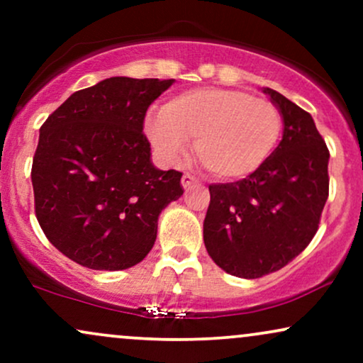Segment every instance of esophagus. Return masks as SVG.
Listing matches in <instances>:
<instances>
[{"label": "esophagus", "instance_id": "esophagus-1", "mask_svg": "<svg viewBox=\"0 0 363 363\" xmlns=\"http://www.w3.org/2000/svg\"><path fill=\"white\" fill-rule=\"evenodd\" d=\"M196 184H199V181L194 176H191V174H187V172L182 176V187H184L186 191L193 189Z\"/></svg>", "mask_w": 363, "mask_h": 363}]
</instances>
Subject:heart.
Masks as SVG:
<instances>
[{"instance_id":"heart-1","label":"heart","mask_w":363,"mask_h":363,"mask_svg":"<svg viewBox=\"0 0 363 363\" xmlns=\"http://www.w3.org/2000/svg\"><path fill=\"white\" fill-rule=\"evenodd\" d=\"M147 135L170 164L186 155L189 138L208 172L220 179L251 176L268 160L281 135L272 101L234 89L205 86L179 94L147 121Z\"/></svg>"}]
</instances>
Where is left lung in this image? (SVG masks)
Returning <instances> with one entry per match:
<instances>
[{
    "mask_svg": "<svg viewBox=\"0 0 363 363\" xmlns=\"http://www.w3.org/2000/svg\"><path fill=\"white\" fill-rule=\"evenodd\" d=\"M283 116V138L251 176L210 184L203 239L223 272L261 278L309 245L329 194V150L307 111L264 89Z\"/></svg>",
    "mask_w": 363,
    "mask_h": 363,
    "instance_id": "8db88e82",
    "label": "left lung"
}]
</instances>
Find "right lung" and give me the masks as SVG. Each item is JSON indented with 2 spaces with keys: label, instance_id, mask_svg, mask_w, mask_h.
<instances>
[{
  "label": "right lung",
  "instance_id": "1",
  "mask_svg": "<svg viewBox=\"0 0 363 363\" xmlns=\"http://www.w3.org/2000/svg\"><path fill=\"white\" fill-rule=\"evenodd\" d=\"M174 80L112 77L74 91L40 126L32 162L35 216L57 251L118 272L152 251L157 222L184 193L182 172L150 162L145 116Z\"/></svg>",
  "mask_w": 363,
  "mask_h": 363
}]
</instances>
